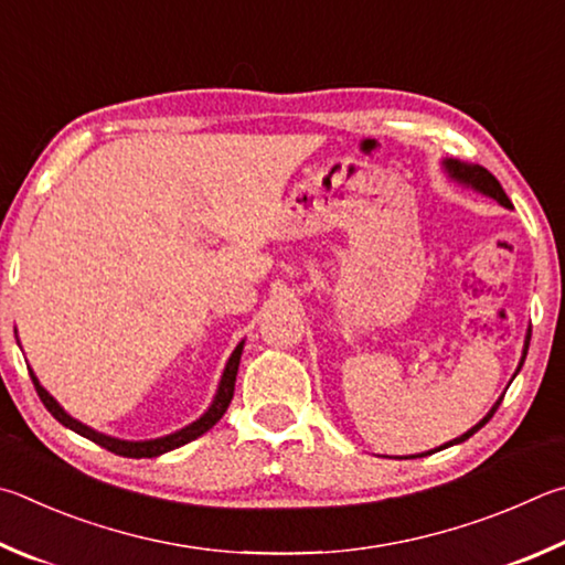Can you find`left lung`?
I'll return each mask as SVG.
<instances>
[{"mask_svg":"<svg viewBox=\"0 0 565 565\" xmlns=\"http://www.w3.org/2000/svg\"><path fill=\"white\" fill-rule=\"evenodd\" d=\"M447 166V170H449V175H452L455 180H459V182H465V184H471V188L475 190H479V192H484V194H489V198H494L499 204H504V207H511V200L507 198V192H504V188H501L499 184V180L491 175L489 170H484V168H479V166H461V162H457V160H447L445 162ZM526 351H529V335H526V348H524V358H521V363H519V371H521V365H524V361H526ZM516 371V373H519ZM501 399H504V395H501L499 399H497V405L489 409V415L481 419L479 425H475L469 429V433H465L461 437H457V439H452V443H447V445H443L439 449H445V447H452V445H457V443H465V439H469L471 435L475 433H479L481 427H484L491 417H494V413L499 409V405H501ZM437 452V449H435ZM425 455H433V452H425ZM425 455H417V457H425Z\"/></svg>","mask_w":565,"mask_h":565,"instance_id":"left-lung-1","label":"left lung"}]
</instances>
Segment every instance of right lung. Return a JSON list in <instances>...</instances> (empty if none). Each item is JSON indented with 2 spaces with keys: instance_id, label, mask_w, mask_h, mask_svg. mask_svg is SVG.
<instances>
[{
  "instance_id": "1",
  "label": "right lung",
  "mask_w": 565,
  "mask_h": 565,
  "mask_svg": "<svg viewBox=\"0 0 565 565\" xmlns=\"http://www.w3.org/2000/svg\"><path fill=\"white\" fill-rule=\"evenodd\" d=\"M239 358H242V343H239L237 348H234V353H232V358H230V363H227V367H224V375H222V383H220V390H217V397H214L212 407H210L207 413H204V415L198 419V423L188 425V427L180 429V433H175V435L158 437V439H148V443H126V439L106 437V435L96 433V429H90V427H86V425H81L78 419H74L71 415H66L64 409H61V405L56 403V399L51 397V395L46 393V390L39 385V381H36V375H34V373H29V375H32V381H34V387H36L39 397H41V403H44V407L49 409L51 415H54V417L58 419L61 425L68 427V429H74V433H78L81 437L90 439V443L100 445V447L108 449V452H113V455L130 457V459H142V457H158V455H166V452H170V449H178V447H182V445H188V443H192V439H198L200 435H204V433H207V429H212L214 425L220 423L222 415L227 413V407H230V403H232V397H234V383H237Z\"/></svg>"
}]
</instances>
